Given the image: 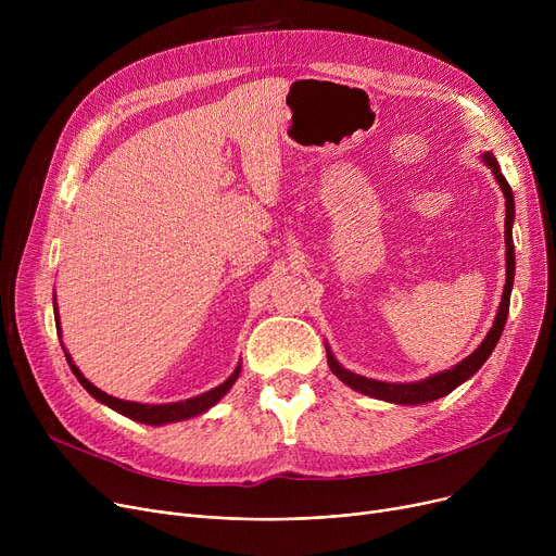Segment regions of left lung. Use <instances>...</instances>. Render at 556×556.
Masks as SVG:
<instances>
[{
  "label": "left lung",
  "instance_id": "8db88e82",
  "mask_svg": "<svg viewBox=\"0 0 556 556\" xmlns=\"http://www.w3.org/2000/svg\"><path fill=\"white\" fill-rule=\"evenodd\" d=\"M482 162L491 168L495 182L501 185L503 193H505V245H507V252H505V258H507V279H505V290H503V300H501V306H498V313H495V319H493V327L489 329L486 338L480 342V346L476 349V352L471 356H466L462 363H457L455 367L446 369V371H440V374H432L428 378H424V381H417V383H386V381H374V378H365L361 374H354L344 369L336 356L331 354V349L327 346V361H329V367L331 371L340 378V381L344 386H349L352 390L361 392V394H367V396H374V399H381V401H390V403H399V405H419V403H430L434 399H442L446 394H451L457 386H462L466 378H471L484 363L486 358L491 356V352L495 349V344H498L501 336H503V329H505V323H507V313H509V298H511V286H514V270H516V254H514V241H511V225H514V193H511V187L509 182L505 180V175L498 166V162H495V157L491 153H484L482 155Z\"/></svg>",
  "mask_w": 556,
  "mask_h": 556
}]
</instances>
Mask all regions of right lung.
<instances>
[{
  "label": "right lung",
  "mask_w": 556,
  "mask_h": 556,
  "mask_svg": "<svg viewBox=\"0 0 556 556\" xmlns=\"http://www.w3.org/2000/svg\"><path fill=\"white\" fill-rule=\"evenodd\" d=\"M53 313H55V327H58V333H61V319H58V306H55V300H53ZM65 352V346H63ZM65 358L74 371V376L78 378V383L90 392L97 401H101L103 405L112 407V410H116L119 415L132 419V421H141V424H149V426H162V424H173V421H182V419H191V417H198L202 413H207L212 405H216L229 390L231 386L237 383V378L241 374V363L237 365V369H233V374L227 378L225 383H220L218 388L204 392V394H198L193 399H187V401H178V403H160V405H149V403H135V401H124V399H114L105 392H101L97 386H92L87 378L80 374V369L72 363V356L65 352Z\"/></svg>",
  "instance_id": "obj_1"
}]
</instances>
